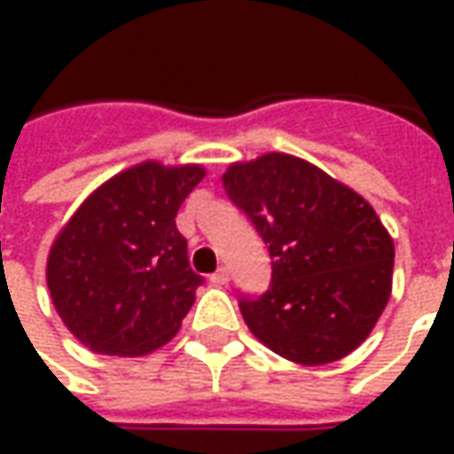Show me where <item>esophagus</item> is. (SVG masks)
Masks as SVG:
<instances>
[{"label":"esophagus","instance_id":"1","mask_svg":"<svg viewBox=\"0 0 454 454\" xmlns=\"http://www.w3.org/2000/svg\"><path fill=\"white\" fill-rule=\"evenodd\" d=\"M228 279H231V275H228L226 267H218L216 272L208 277V282H211V285H216V286H226Z\"/></svg>","mask_w":454,"mask_h":454}]
</instances>
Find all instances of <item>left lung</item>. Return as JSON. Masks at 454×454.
Masks as SVG:
<instances>
[{
    "label": "left lung",
    "mask_w": 454,
    "mask_h": 454,
    "mask_svg": "<svg viewBox=\"0 0 454 454\" xmlns=\"http://www.w3.org/2000/svg\"><path fill=\"white\" fill-rule=\"evenodd\" d=\"M221 179L272 260L270 289L240 299L247 328L296 364L350 355L391 294L394 240L370 201L286 153L233 162Z\"/></svg>",
    "instance_id": "8db88e82"
}]
</instances>
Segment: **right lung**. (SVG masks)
Masks as SVG:
<instances>
[{"label":"right lung","instance_id":"obj_1","mask_svg":"<svg viewBox=\"0 0 454 454\" xmlns=\"http://www.w3.org/2000/svg\"><path fill=\"white\" fill-rule=\"evenodd\" d=\"M204 175L201 165L145 160L94 189L58 233L45 282L90 350L140 357L175 338L204 282L175 216Z\"/></svg>","mask_w":454,"mask_h":454}]
</instances>
